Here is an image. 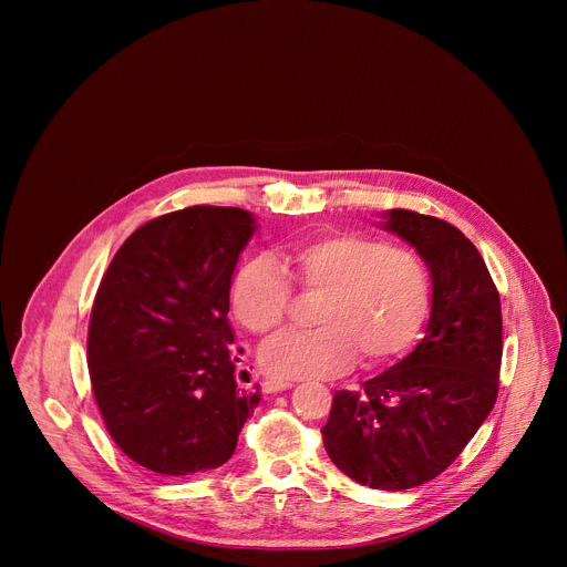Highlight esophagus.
Wrapping results in <instances>:
<instances>
[{"label": "esophagus", "instance_id": "34e87169", "mask_svg": "<svg viewBox=\"0 0 567 567\" xmlns=\"http://www.w3.org/2000/svg\"><path fill=\"white\" fill-rule=\"evenodd\" d=\"M293 383L291 381H282V379H267V381H262V390L265 392H282V390H287V388H291Z\"/></svg>", "mask_w": 567, "mask_h": 567}]
</instances>
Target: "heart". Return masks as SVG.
Masks as SVG:
<instances>
[{
	"instance_id": "heart-1",
	"label": "heart",
	"mask_w": 567,
	"mask_h": 567,
	"mask_svg": "<svg viewBox=\"0 0 567 567\" xmlns=\"http://www.w3.org/2000/svg\"><path fill=\"white\" fill-rule=\"evenodd\" d=\"M300 287L322 291L313 330H285L260 350L262 370L276 379L330 377L363 363H381L406 350L426 318L431 285L424 260L363 233L311 237L291 249ZM291 302V285L271 256L241 265L230 285V309L247 330L278 328Z\"/></svg>"
}]
</instances>
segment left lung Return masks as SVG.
<instances>
[{"instance_id":"1","label":"left lung","mask_w":567,"mask_h":567,"mask_svg":"<svg viewBox=\"0 0 567 567\" xmlns=\"http://www.w3.org/2000/svg\"><path fill=\"white\" fill-rule=\"evenodd\" d=\"M381 226L431 274V316L417 348L385 372L339 390L320 429L330 460L381 492L437 477L471 442L498 396L501 296L471 239L437 217L392 208Z\"/></svg>"}]
</instances>
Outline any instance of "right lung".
<instances>
[{
	"label": "right lung",
	"mask_w": 567,
	"mask_h": 567,
	"mask_svg": "<svg viewBox=\"0 0 567 567\" xmlns=\"http://www.w3.org/2000/svg\"><path fill=\"white\" fill-rule=\"evenodd\" d=\"M258 224L233 206H190L136 228L94 300L92 390L116 446L171 477L221 466L260 403L237 388L230 285Z\"/></svg>",
	"instance_id": "1"
}]
</instances>
